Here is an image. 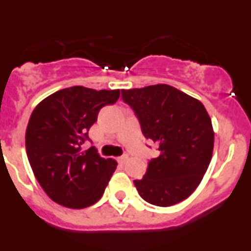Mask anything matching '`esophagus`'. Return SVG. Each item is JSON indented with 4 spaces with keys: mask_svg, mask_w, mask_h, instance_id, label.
<instances>
[{
    "mask_svg": "<svg viewBox=\"0 0 251 251\" xmlns=\"http://www.w3.org/2000/svg\"><path fill=\"white\" fill-rule=\"evenodd\" d=\"M118 161L121 162V163H124V162L128 161V156H127V154H123V156L118 157Z\"/></svg>",
    "mask_w": 251,
    "mask_h": 251,
    "instance_id": "1",
    "label": "esophagus"
}]
</instances>
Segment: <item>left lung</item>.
<instances>
[{"label": "left lung", "instance_id": "1", "mask_svg": "<svg viewBox=\"0 0 251 251\" xmlns=\"http://www.w3.org/2000/svg\"><path fill=\"white\" fill-rule=\"evenodd\" d=\"M122 99L138 118L143 136L158 145L148 162L139 196L167 207L186 200L200 185L214 151L211 119L200 100L167 84L122 90Z\"/></svg>", "mask_w": 251, "mask_h": 251}]
</instances>
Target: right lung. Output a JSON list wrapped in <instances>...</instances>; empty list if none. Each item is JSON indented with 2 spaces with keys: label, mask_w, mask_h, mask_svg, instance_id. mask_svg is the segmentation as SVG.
<instances>
[{
  "label": "right lung",
  "mask_w": 251,
  "mask_h": 251,
  "mask_svg": "<svg viewBox=\"0 0 251 251\" xmlns=\"http://www.w3.org/2000/svg\"><path fill=\"white\" fill-rule=\"evenodd\" d=\"M119 94V89L72 86L49 95L31 114L26 128L28 162L40 186L59 205L84 208L103 196L117 162L83 145L99 110L114 104Z\"/></svg>",
  "instance_id": "obj_1"
}]
</instances>
